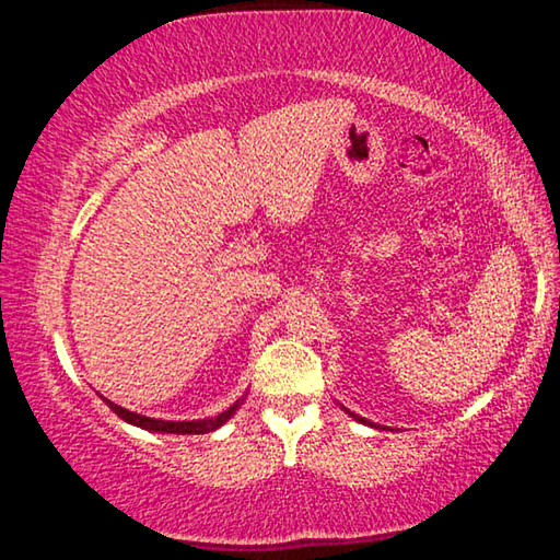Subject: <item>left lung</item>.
Listing matches in <instances>:
<instances>
[{
  "instance_id": "left-lung-1",
  "label": "left lung",
  "mask_w": 560,
  "mask_h": 560,
  "mask_svg": "<svg viewBox=\"0 0 560 560\" xmlns=\"http://www.w3.org/2000/svg\"><path fill=\"white\" fill-rule=\"evenodd\" d=\"M350 415H353V412H350ZM353 417H355L358 422H365V424H371V422H368V420H363V417H358V415H353Z\"/></svg>"
}]
</instances>
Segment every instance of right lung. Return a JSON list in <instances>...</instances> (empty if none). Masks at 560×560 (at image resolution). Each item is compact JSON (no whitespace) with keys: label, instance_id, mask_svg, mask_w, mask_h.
I'll return each mask as SVG.
<instances>
[{"label":"right lung","instance_id":"add662e5","mask_svg":"<svg viewBox=\"0 0 560 560\" xmlns=\"http://www.w3.org/2000/svg\"><path fill=\"white\" fill-rule=\"evenodd\" d=\"M103 397V395H101ZM106 400V397H103ZM244 400V397H242ZM242 400H236L230 410L220 412L217 417H205V420H189V422H175V420H153V417H145V415H138V412H130L126 407H120L116 402L106 400V405L110 407L113 412H116L120 420H126L130 424H136L140 430H150V432H163V434H207V432H214L217 428H222V424L230 420V417L236 412V407L242 405Z\"/></svg>","mask_w":560,"mask_h":560}]
</instances>
